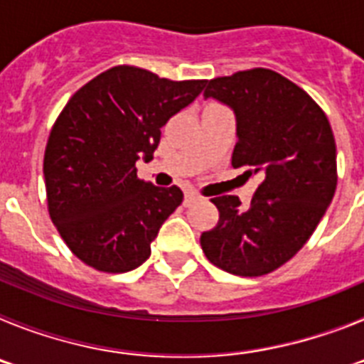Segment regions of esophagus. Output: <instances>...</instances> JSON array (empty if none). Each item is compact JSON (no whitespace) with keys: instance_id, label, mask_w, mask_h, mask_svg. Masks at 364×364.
<instances>
[{"instance_id":"34e87169","label":"esophagus","mask_w":364,"mask_h":364,"mask_svg":"<svg viewBox=\"0 0 364 364\" xmlns=\"http://www.w3.org/2000/svg\"><path fill=\"white\" fill-rule=\"evenodd\" d=\"M198 198V195L195 191H188L186 193V197H184V205H191L193 202L197 200Z\"/></svg>"}]
</instances>
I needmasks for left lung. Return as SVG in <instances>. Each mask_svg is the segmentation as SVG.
<instances>
[{
  "instance_id": "1",
  "label": "left lung",
  "mask_w": 364,
  "mask_h": 364,
  "mask_svg": "<svg viewBox=\"0 0 364 364\" xmlns=\"http://www.w3.org/2000/svg\"><path fill=\"white\" fill-rule=\"evenodd\" d=\"M204 98L230 105L237 118L231 166L260 175L247 210L239 197L211 198L217 226L200 235L217 268L259 277L281 268L310 239L337 186L332 127L311 96L269 69L208 80Z\"/></svg>"
}]
</instances>
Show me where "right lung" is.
Instances as JSON below:
<instances>
[{
	"label": "right lung",
	"mask_w": 364,
	"mask_h": 364,
	"mask_svg": "<svg viewBox=\"0 0 364 364\" xmlns=\"http://www.w3.org/2000/svg\"><path fill=\"white\" fill-rule=\"evenodd\" d=\"M204 83L118 65L78 89L60 112L43 156L47 205L63 242L87 266L124 273L149 259L184 195L140 180L134 164L153 159L160 129Z\"/></svg>",
	"instance_id": "right-lung-1"
}]
</instances>
